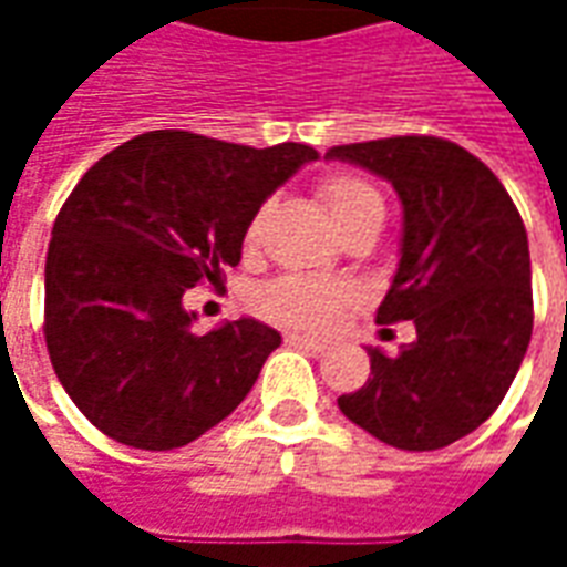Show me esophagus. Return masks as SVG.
Segmentation results:
<instances>
[{
  "mask_svg": "<svg viewBox=\"0 0 567 567\" xmlns=\"http://www.w3.org/2000/svg\"><path fill=\"white\" fill-rule=\"evenodd\" d=\"M285 343L295 346V349H307V352H312V355H319V352H324L328 346L321 343V340H312V337H300V333H288L285 337Z\"/></svg>",
  "mask_w": 567,
  "mask_h": 567,
  "instance_id": "obj_1",
  "label": "esophagus"
}]
</instances>
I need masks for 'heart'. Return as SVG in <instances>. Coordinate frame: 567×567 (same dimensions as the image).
<instances>
[{"mask_svg":"<svg viewBox=\"0 0 567 567\" xmlns=\"http://www.w3.org/2000/svg\"><path fill=\"white\" fill-rule=\"evenodd\" d=\"M319 197L340 234H349L358 224L382 221V215H385L382 194L361 175L333 173L321 178ZM258 236L260 215L248 224L246 246H258ZM346 303H349V291L343 285L319 282V279H307V276H282L276 282L264 285L255 297V307L264 319L295 328V331L331 328Z\"/></svg>","mask_w":567,"mask_h":567,"instance_id":"heart-1","label":"heart"}]
</instances>
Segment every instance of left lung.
I'll use <instances>...</instances> for the list:
<instances>
[{
	"label": "left lung",
	"mask_w": 567,
	"mask_h": 567,
	"mask_svg": "<svg viewBox=\"0 0 567 567\" xmlns=\"http://www.w3.org/2000/svg\"><path fill=\"white\" fill-rule=\"evenodd\" d=\"M389 178L404 203L394 282L377 321H413L394 358L370 352V380L337 404L389 446L443 450L483 425L511 389L532 340L528 236L498 175L437 136L333 145Z\"/></svg>",
	"instance_id": "obj_1"
}]
</instances>
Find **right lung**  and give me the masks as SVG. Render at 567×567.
<instances>
[{
  "instance_id": "obj_1",
  "label": "right lung",
  "mask_w": 567,
  "mask_h": 567,
  "mask_svg": "<svg viewBox=\"0 0 567 567\" xmlns=\"http://www.w3.org/2000/svg\"><path fill=\"white\" fill-rule=\"evenodd\" d=\"M319 151L154 130L81 175L44 260L56 380L103 434L175 450L243 404L282 337L255 319L194 333L187 288L221 285L260 203Z\"/></svg>"
}]
</instances>
